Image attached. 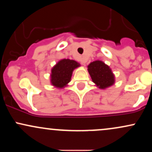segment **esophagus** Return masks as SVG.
<instances>
[{
	"label": "esophagus",
	"instance_id": "34e87169",
	"mask_svg": "<svg viewBox=\"0 0 152 152\" xmlns=\"http://www.w3.org/2000/svg\"><path fill=\"white\" fill-rule=\"evenodd\" d=\"M80 61H81V64H82V65H85V64H86L87 60L84 58V57H82V58H81V60H80Z\"/></svg>",
	"mask_w": 152,
	"mask_h": 152
}]
</instances>
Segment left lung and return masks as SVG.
<instances>
[{
	"label": "left lung",
	"mask_w": 152,
	"mask_h": 152,
	"mask_svg": "<svg viewBox=\"0 0 152 152\" xmlns=\"http://www.w3.org/2000/svg\"><path fill=\"white\" fill-rule=\"evenodd\" d=\"M88 71L92 81L100 88H105L114 83V76L107 65L101 61H96L88 65Z\"/></svg>",
	"instance_id": "obj_1"
}]
</instances>
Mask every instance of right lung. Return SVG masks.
<instances>
[{"label": "right lung", "instance_id": "add662e5", "mask_svg": "<svg viewBox=\"0 0 152 152\" xmlns=\"http://www.w3.org/2000/svg\"><path fill=\"white\" fill-rule=\"evenodd\" d=\"M79 66V64L74 60L63 59L51 70V83L58 88H63L70 81L74 69Z\"/></svg>", "mask_w": 152, "mask_h": 152}]
</instances>
